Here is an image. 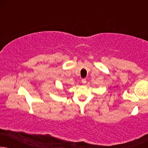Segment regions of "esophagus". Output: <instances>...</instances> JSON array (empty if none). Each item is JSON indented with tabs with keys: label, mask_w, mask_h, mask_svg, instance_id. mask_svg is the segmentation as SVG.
Instances as JSON below:
<instances>
[{
	"label": "esophagus",
	"mask_w": 148,
	"mask_h": 148,
	"mask_svg": "<svg viewBox=\"0 0 148 148\" xmlns=\"http://www.w3.org/2000/svg\"><path fill=\"white\" fill-rule=\"evenodd\" d=\"M82 83L83 84H85L86 83V79H82Z\"/></svg>",
	"instance_id": "esophagus-1"
}]
</instances>
